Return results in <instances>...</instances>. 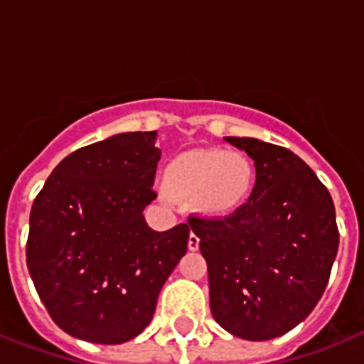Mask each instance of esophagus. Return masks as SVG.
<instances>
[{
  "label": "esophagus",
  "mask_w": 364,
  "mask_h": 364,
  "mask_svg": "<svg viewBox=\"0 0 364 364\" xmlns=\"http://www.w3.org/2000/svg\"><path fill=\"white\" fill-rule=\"evenodd\" d=\"M198 244H200V239H198L197 235L191 231V233H189V239H188V247L191 250V252H197Z\"/></svg>",
  "instance_id": "1"
}]
</instances>
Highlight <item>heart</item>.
Masks as SVG:
<instances>
[{"instance_id": "b5f03b06", "label": "heart", "mask_w": 364, "mask_h": 364, "mask_svg": "<svg viewBox=\"0 0 364 364\" xmlns=\"http://www.w3.org/2000/svg\"><path fill=\"white\" fill-rule=\"evenodd\" d=\"M255 166L246 154L224 149H193L178 154L164 173L167 191L189 200L204 217L239 211L255 189Z\"/></svg>"}]
</instances>
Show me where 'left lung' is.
I'll return each instance as SVG.
<instances>
[{"label":"left lung","mask_w":364,"mask_h":364,"mask_svg":"<svg viewBox=\"0 0 364 364\" xmlns=\"http://www.w3.org/2000/svg\"><path fill=\"white\" fill-rule=\"evenodd\" d=\"M257 171L252 198L224 218L189 217L208 262L215 321L235 337L268 341L306 319L339 247L328 189L290 149L226 136Z\"/></svg>","instance_id":"obj_1"}]
</instances>
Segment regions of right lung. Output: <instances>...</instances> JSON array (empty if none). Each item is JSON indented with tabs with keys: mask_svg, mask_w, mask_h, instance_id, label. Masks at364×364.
Masks as SVG:
<instances>
[{
	"mask_svg": "<svg viewBox=\"0 0 364 364\" xmlns=\"http://www.w3.org/2000/svg\"><path fill=\"white\" fill-rule=\"evenodd\" d=\"M156 131L120 133L54 167L31 210L27 266L54 323L76 339L120 345L151 323L164 282L186 255L188 224L159 231Z\"/></svg>",
	"mask_w": 364,
	"mask_h": 364,
	"instance_id": "1",
	"label": "right lung"
}]
</instances>
